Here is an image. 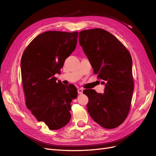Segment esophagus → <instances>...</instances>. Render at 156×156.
<instances>
[{
    "label": "esophagus",
    "mask_w": 156,
    "mask_h": 156,
    "mask_svg": "<svg viewBox=\"0 0 156 156\" xmlns=\"http://www.w3.org/2000/svg\"><path fill=\"white\" fill-rule=\"evenodd\" d=\"M83 88H78L77 89V93L79 94H83Z\"/></svg>",
    "instance_id": "1"
}]
</instances>
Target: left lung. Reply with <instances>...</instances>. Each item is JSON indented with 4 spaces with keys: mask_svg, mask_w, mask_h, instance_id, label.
<instances>
[{
    "mask_svg": "<svg viewBox=\"0 0 156 156\" xmlns=\"http://www.w3.org/2000/svg\"><path fill=\"white\" fill-rule=\"evenodd\" d=\"M79 44L98 79L105 84L104 93L84 90L87 110L96 123L107 129L119 126L129 111L133 92L132 58L115 36L101 29L79 32Z\"/></svg>",
    "mask_w": 156,
    "mask_h": 156,
    "instance_id": "1",
    "label": "left lung"
}]
</instances>
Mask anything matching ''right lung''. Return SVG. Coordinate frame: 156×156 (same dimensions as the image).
I'll return each instance as SVG.
<instances>
[{"label": "right lung", "instance_id": "add662e5", "mask_svg": "<svg viewBox=\"0 0 156 156\" xmlns=\"http://www.w3.org/2000/svg\"><path fill=\"white\" fill-rule=\"evenodd\" d=\"M78 32L48 31L33 40L21 60V79L26 105L39 122L51 130L62 128L71 119V102L77 88L56 83L66 59L77 43Z\"/></svg>", "mask_w": 156, "mask_h": 156}]
</instances>
